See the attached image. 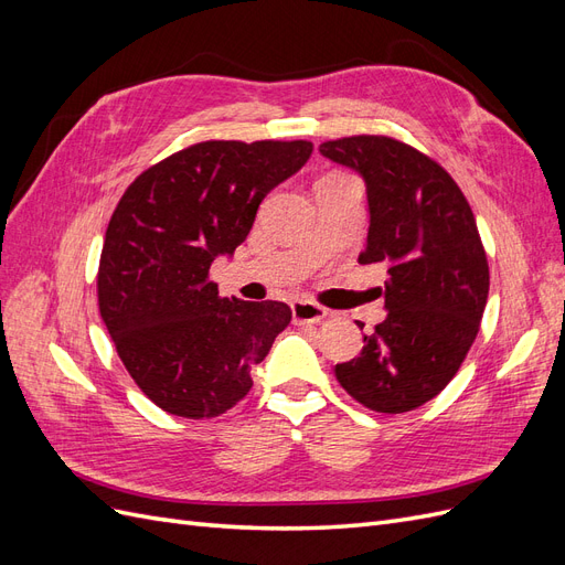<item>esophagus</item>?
Wrapping results in <instances>:
<instances>
[{
    "label": "esophagus",
    "instance_id": "1",
    "mask_svg": "<svg viewBox=\"0 0 565 565\" xmlns=\"http://www.w3.org/2000/svg\"><path fill=\"white\" fill-rule=\"evenodd\" d=\"M330 313H328V309H322V306H318V303H313V301H303V299H299V301H292V320L295 322H320V320H324L328 318Z\"/></svg>",
    "mask_w": 565,
    "mask_h": 565
}]
</instances>
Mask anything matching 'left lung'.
I'll use <instances>...</instances> for the list:
<instances>
[{
  "instance_id": "8db88e82",
  "label": "left lung",
  "mask_w": 565,
  "mask_h": 565,
  "mask_svg": "<svg viewBox=\"0 0 565 565\" xmlns=\"http://www.w3.org/2000/svg\"><path fill=\"white\" fill-rule=\"evenodd\" d=\"M318 150L365 181L370 228L358 262L388 273L377 287L386 318L334 374L365 407L407 413L448 386L478 334L490 276L476 218L446 169L401 141L349 136Z\"/></svg>"
}]
</instances>
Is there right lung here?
Masks as SVG:
<instances>
[{
  "mask_svg": "<svg viewBox=\"0 0 565 565\" xmlns=\"http://www.w3.org/2000/svg\"><path fill=\"white\" fill-rule=\"evenodd\" d=\"M309 141H204L136 179L98 266V309L131 380L164 413L224 415L252 388L292 311L218 297L210 266L245 243L273 188L309 162Z\"/></svg>",
  "mask_w": 565,
  "mask_h": 565,
  "instance_id": "right-lung-1",
  "label": "right lung"
}]
</instances>
